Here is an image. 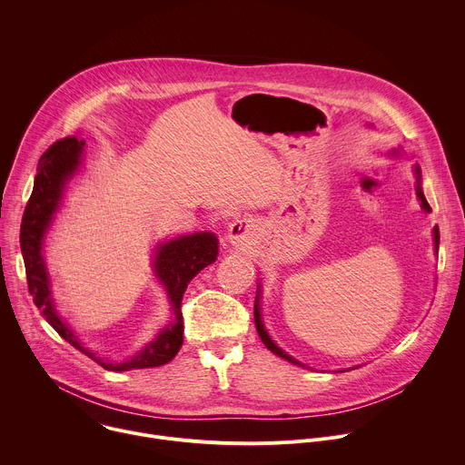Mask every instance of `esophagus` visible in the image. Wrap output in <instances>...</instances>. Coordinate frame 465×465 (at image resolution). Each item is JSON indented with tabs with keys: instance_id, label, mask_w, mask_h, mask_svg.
Instances as JSON below:
<instances>
[{
	"instance_id": "esophagus-1",
	"label": "esophagus",
	"mask_w": 465,
	"mask_h": 465,
	"mask_svg": "<svg viewBox=\"0 0 465 465\" xmlns=\"http://www.w3.org/2000/svg\"><path fill=\"white\" fill-rule=\"evenodd\" d=\"M255 233V226L250 219H237L232 226H230V232H228V239L232 244L235 246H248L252 237Z\"/></svg>"
}]
</instances>
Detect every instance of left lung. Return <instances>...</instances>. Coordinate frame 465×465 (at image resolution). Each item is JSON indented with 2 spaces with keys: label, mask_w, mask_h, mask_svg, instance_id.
<instances>
[{
  "label": "left lung",
  "mask_w": 465,
  "mask_h": 465,
  "mask_svg": "<svg viewBox=\"0 0 465 465\" xmlns=\"http://www.w3.org/2000/svg\"><path fill=\"white\" fill-rule=\"evenodd\" d=\"M416 176H418V189H416V193H418V196H420V201H421V208L429 213L430 212V206H429V203H427V198H425V194H423V191H421V187H420V178H421V171H420V167L416 165ZM438 244H440V232H438V226L434 228V246H436V250H438ZM253 320H255V329H257V333H259V339L262 341V344L267 346L272 353H276V355H280V357H283L285 361H289V362H292V364H300L296 359H292L291 355H287L283 350H280L272 341H271V337L267 335V331H264V325H262V322H261V314H259V302L255 300V305H253Z\"/></svg>",
  "instance_id": "obj_1"
}]
</instances>
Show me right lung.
Segmentation results:
<instances>
[{
	"label": "right lung",
	"instance_id": "1",
	"mask_svg": "<svg viewBox=\"0 0 465 465\" xmlns=\"http://www.w3.org/2000/svg\"><path fill=\"white\" fill-rule=\"evenodd\" d=\"M84 142H79L74 136L54 142L38 160V173L35 176V187L29 196V203L24 212L22 228H20V246L25 262V274H27V287L33 296L35 305L40 309L42 316L49 322V325L56 333L77 348L81 353L88 355L92 361L101 364L104 370L110 371H128L138 368H153L167 364L178 353L183 342V322L180 312V303L187 283L201 272L208 264L217 259L219 242L213 233H193L176 237L165 244L158 246L154 269L160 282L165 285L167 294L173 302L176 320L169 323L162 333L147 344L136 357L130 361L112 364L104 362L95 357L90 350H86L74 331L65 325L54 311L49 289V278L45 272V264L42 257V239L44 233L53 219V213L58 208L62 198V191L65 182L72 178L75 169L81 163Z\"/></svg>",
	"mask_w": 465,
	"mask_h": 465
}]
</instances>
